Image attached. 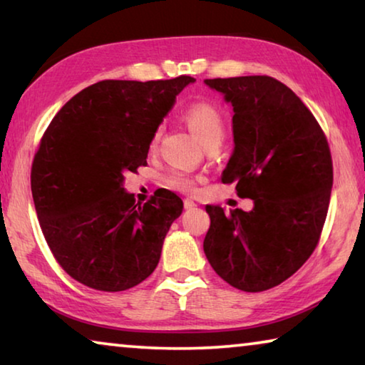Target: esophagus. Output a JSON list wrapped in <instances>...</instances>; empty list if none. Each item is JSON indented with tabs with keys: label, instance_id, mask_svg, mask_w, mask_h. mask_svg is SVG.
Segmentation results:
<instances>
[{
	"label": "esophagus",
	"instance_id": "34e87169",
	"mask_svg": "<svg viewBox=\"0 0 365 365\" xmlns=\"http://www.w3.org/2000/svg\"><path fill=\"white\" fill-rule=\"evenodd\" d=\"M183 206H185V210H195L196 203H195L192 198H185L183 200Z\"/></svg>",
	"mask_w": 365,
	"mask_h": 365
}]
</instances>
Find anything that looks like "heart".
<instances>
[{"mask_svg": "<svg viewBox=\"0 0 365 365\" xmlns=\"http://www.w3.org/2000/svg\"><path fill=\"white\" fill-rule=\"evenodd\" d=\"M185 123L188 125V128L193 131V135L198 138L200 143L203 146L207 144L219 143L221 144L225 131L224 117L219 110L206 102H196L193 106H190L183 113ZM160 136V131H155L153 136L151 146H155ZM167 187L173 190H180V192L190 193L193 192L196 187V178L190 173L183 170H172L165 175Z\"/></svg>", "mask_w": 365, "mask_h": 365, "instance_id": "heart-1", "label": "heart"}]
</instances>
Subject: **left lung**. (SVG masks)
<instances>
[{
  "label": "left lung",
  "instance_id": "obj_1",
  "mask_svg": "<svg viewBox=\"0 0 365 365\" xmlns=\"http://www.w3.org/2000/svg\"><path fill=\"white\" fill-rule=\"evenodd\" d=\"M234 108V151L222 183L253 200L252 211L206 206L203 248L212 269L245 292L271 289L307 262L333 187L327 138L304 102L269 76L205 79Z\"/></svg>",
  "mask_w": 365,
  "mask_h": 365
}]
</instances>
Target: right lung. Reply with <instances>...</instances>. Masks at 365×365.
Returning <instances> with one entry per match:
<instances>
[{
  "mask_svg": "<svg viewBox=\"0 0 365 365\" xmlns=\"http://www.w3.org/2000/svg\"><path fill=\"white\" fill-rule=\"evenodd\" d=\"M190 83L101 81L69 99L43 133L31 173L34 205L56 262L81 284L126 291L158 266L183 203L169 190L136 203L125 172L148 164L153 136Z\"/></svg>",
  "mask_w": 365,
  "mask_h": 365,
  "instance_id": "right-lung-1",
  "label": "right lung"
}]
</instances>
